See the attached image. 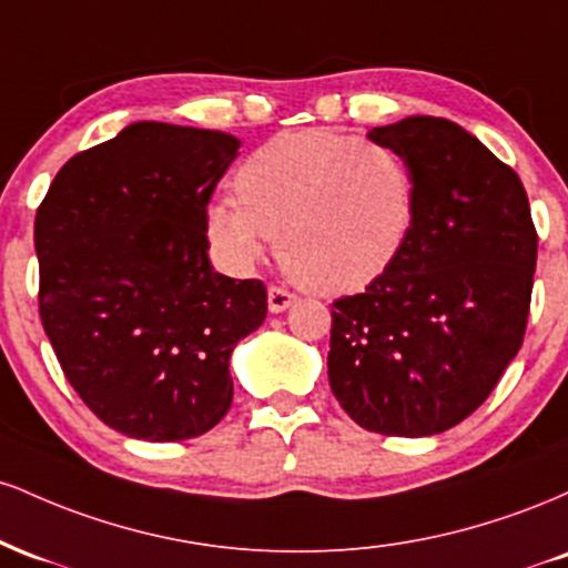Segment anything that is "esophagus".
Wrapping results in <instances>:
<instances>
[{"mask_svg":"<svg viewBox=\"0 0 568 568\" xmlns=\"http://www.w3.org/2000/svg\"><path fill=\"white\" fill-rule=\"evenodd\" d=\"M291 304H296V293H291L288 288H283V285H272L270 293H266V306H270V312H285Z\"/></svg>","mask_w":568,"mask_h":568,"instance_id":"1","label":"esophagus"}]
</instances>
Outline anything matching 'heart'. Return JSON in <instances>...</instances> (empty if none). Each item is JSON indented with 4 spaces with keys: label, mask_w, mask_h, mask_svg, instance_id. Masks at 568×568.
Instances as JSON below:
<instances>
[{
    "label": "heart",
    "mask_w": 568,
    "mask_h": 568,
    "mask_svg": "<svg viewBox=\"0 0 568 568\" xmlns=\"http://www.w3.org/2000/svg\"><path fill=\"white\" fill-rule=\"evenodd\" d=\"M237 202L205 211L219 262L247 272L275 237L283 270L317 293H352L379 280L416 219L408 162L374 141L298 130L264 143L234 175Z\"/></svg>",
    "instance_id": "obj_1"
}]
</instances>
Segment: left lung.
Masks as SVG:
<instances>
[{
    "mask_svg": "<svg viewBox=\"0 0 568 568\" xmlns=\"http://www.w3.org/2000/svg\"><path fill=\"white\" fill-rule=\"evenodd\" d=\"M416 184L406 247L366 293L334 302L328 382L371 433L427 438L459 425L524 344L537 232L518 173L443 116L368 130Z\"/></svg>",
    "mask_w": 568,
    "mask_h": 568,
    "instance_id": "obj_1",
    "label": "left lung"
}]
</instances>
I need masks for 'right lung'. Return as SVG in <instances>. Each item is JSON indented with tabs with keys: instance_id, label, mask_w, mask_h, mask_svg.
Instances as JSON below:
<instances>
[{
	"instance_id": "obj_1",
	"label": "right lung",
	"mask_w": 568,
	"mask_h": 568,
	"mask_svg": "<svg viewBox=\"0 0 568 568\" xmlns=\"http://www.w3.org/2000/svg\"><path fill=\"white\" fill-rule=\"evenodd\" d=\"M240 139L133 122L55 175L34 221L39 315L103 425L197 438L232 406L230 357L266 317L262 280L207 258L205 211Z\"/></svg>"
}]
</instances>
